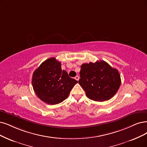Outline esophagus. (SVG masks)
I'll return each mask as SVG.
<instances>
[{
	"instance_id": "esophagus-1",
	"label": "esophagus",
	"mask_w": 147,
	"mask_h": 147,
	"mask_svg": "<svg viewBox=\"0 0 147 147\" xmlns=\"http://www.w3.org/2000/svg\"><path fill=\"white\" fill-rule=\"evenodd\" d=\"M76 80H79V76H76L75 77V78H74Z\"/></svg>"
}]
</instances>
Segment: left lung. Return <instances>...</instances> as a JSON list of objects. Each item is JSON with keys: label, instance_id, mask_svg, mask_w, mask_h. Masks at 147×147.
Listing matches in <instances>:
<instances>
[{"label": "left lung", "instance_id": "left-lung-1", "mask_svg": "<svg viewBox=\"0 0 147 147\" xmlns=\"http://www.w3.org/2000/svg\"><path fill=\"white\" fill-rule=\"evenodd\" d=\"M80 67L79 84L90 99L104 102L115 95L121 84L117 69L104 61L83 63Z\"/></svg>", "mask_w": 147, "mask_h": 147}]
</instances>
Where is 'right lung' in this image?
<instances>
[{
  "mask_svg": "<svg viewBox=\"0 0 147 147\" xmlns=\"http://www.w3.org/2000/svg\"><path fill=\"white\" fill-rule=\"evenodd\" d=\"M78 80L62 70L56 58L47 59L33 73L32 85L39 98L47 104L55 105L67 99Z\"/></svg>",
  "mask_w": 147,
  "mask_h": 147,
  "instance_id": "add662e5",
  "label": "right lung"
}]
</instances>
